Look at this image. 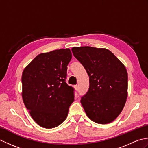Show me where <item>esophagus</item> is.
<instances>
[{
	"instance_id": "esophagus-1",
	"label": "esophagus",
	"mask_w": 148,
	"mask_h": 148,
	"mask_svg": "<svg viewBox=\"0 0 148 148\" xmlns=\"http://www.w3.org/2000/svg\"><path fill=\"white\" fill-rule=\"evenodd\" d=\"M74 88L76 90H78V86L77 85H75L74 86Z\"/></svg>"
}]
</instances>
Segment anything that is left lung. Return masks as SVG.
Listing matches in <instances>:
<instances>
[{
	"instance_id": "left-lung-1",
	"label": "left lung",
	"mask_w": 148,
	"mask_h": 148,
	"mask_svg": "<svg viewBox=\"0 0 148 148\" xmlns=\"http://www.w3.org/2000/svg\"><path fill=\"white\" fill-rule=\"evenodd\" d=\"M74 56L89 76L90 86L81 103L88 117L99 124L113 121L128 95V74L123 64L106 48L73 47Z\"/></svg>"
}]
</instances>
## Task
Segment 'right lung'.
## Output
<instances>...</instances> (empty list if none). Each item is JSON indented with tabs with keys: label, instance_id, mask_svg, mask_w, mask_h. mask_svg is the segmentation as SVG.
Returning a JSON list of instances; mask_svg holds the SVG:
<instances>
[{
	"label": "right lung",
	"instance_id": "1",
	"mask_svg": "<svg viewBox=\"0 0 148 148\" xmlns=\"http://www.w3.org/2000/svg\"><path fill=\"white\" fill-rule=\"evenodd\" d=\"M70 49L37 55L22 73L21 96L29 114L45 128L58 127L67 118L74 89L65 82Z\"/></svg>",
	"mask_w": 148,
	"mask_h": 148
}]
</instances>
